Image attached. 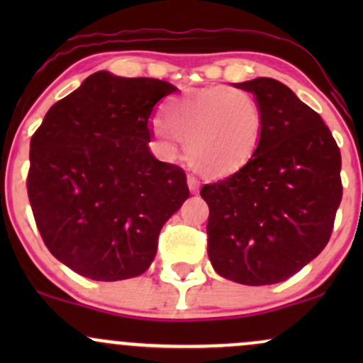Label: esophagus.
Returning a JSON list of instances; mask_svg holds the SVG:
<instances>
[{
  "label": "esophagus",
  "mask_w": 363,
  "mask_h": 363,
  "mask_svg": "<svg viewBox=\"0 0 363 363\" xmlns=\"http://www.w3.org/2000/svg\"><path fill=\"white\" fill-rule=\"evenodd\" d=\"M187 187H189V191L191 193H198V189H199V182H198V179L196 177H193V176H187Z\"/></svg>",
  "instance_id": "1"
}]
</instances>
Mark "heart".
Returning a JSON list of instances; mask_svg holds the SVG:
<instances>
[{"label":"heart","mask_w":363,"mask_h":363,"mask_svg":"<svg viewBox=\"0 0 363 363\" xmlns=\"http://www.w3.org/2000/svg\"><path fill=\"white\" fill-rule=\"evenodd\" d=\"M158 147L177 155L181 141L191 167L205 177H225L251 160L264 133V114L249 91L213 85L172 99L165 123L153 124Z\"/></svg>","instance_id":"obj_1"}]
</instances>
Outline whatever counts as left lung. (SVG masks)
<instances>
[{
    "label": "left lung",
    "mask_w": 363,
    "mask_h": 363,
    "mask_svg": "<svg viewBox=\"0 0 363 363\" xmlns=\"http://www.w3.org/2000/svg\"><path fill=\"white\" fill-rule=\"evenodd\" d=\"M259 102L264 133L251 160L201 189L208 257L220 277L273 285L326 247L341 201V155L329 128L273 78L235 83Z\"/></svg>",
    "instance_id": "1"
}]
</instances>
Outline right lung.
Masks as SVG:
<instances>
[{
    "instance_id": "right-lung-1",
    "label": "right lung",
    "mask_w": 363,
    "mask_h": 363,
    "mask_svg": "<svg viewBox=\"0 0 363 363\" xmlns=\"http://www.w3.org/2000/svg\"><path fill=\"white\" fill-rule=\"evenodd\" d=\"M177 89L97 72L48 111L30 140L27 191L44 244L82 277H140L189 198L184 170L150 152L157 102Z\"/></svg>"
}]
</instances>
